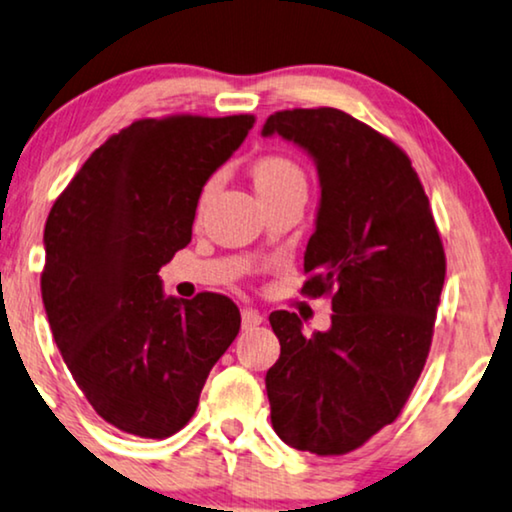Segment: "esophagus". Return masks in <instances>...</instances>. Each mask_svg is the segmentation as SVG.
I'll list each match as a JSON object with an SVG mask.
<instances>
[{
    "mask_svg": "<svg viewBox=\"0 0 512 512\" xmlns=\"http://www.w3.org/2000/svg\"><path fill=\"white\" fill-rule=\"evenodd\" d=\"M262 323V313L250 309V306H243L241 309V325L243 330H252V327H257Z\"/></svg>",
    "mask_w": 512,
    "mask_h": 512,
    "instance_id": "1",
    "label": "esophagus"
}]
</instances>
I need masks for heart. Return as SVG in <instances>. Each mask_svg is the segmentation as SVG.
Masks as SVG:
<instances>
[{"instance_id": "1", "label": "heart", "mask_w": 512, "mask_h": 512, "mask_svg": "<svg viewBox=\"0 0 512 512\" xmlns=\"http://www.w3.org/2000/svg\"><path fill=\"white\" fill-rule=\"evenodd\" d=\"M252 185H255V192L260 199H269V196H278L283 192H290V189H304L306 177L302 168L297 166L295 161L285 159V156H262L252 163L250 168ZM215 192V180H210L206 187H203L201 194V208L210 201V196Z\"/></svg>"}]
</instances>
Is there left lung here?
<instances>
[{"label":"left lung","instance_id":"8db88e82","mask_svg":"<svg viewBox=\"0 0 512 512\" xmlns=\"http://www.w3.org/2000/svg\"><path fill=\"white\" fill-rule=\"evenodd\" d=\"M274 135L316 163L304 290H332V323L304 335L297 313L269 316L271 426L302 452L346 454L398 419L424 370L445 250L410 159L384 135L335 107L271 114L262 138Z\"/></svg>","mask_w":512,"mask_h":512}]
</instances>
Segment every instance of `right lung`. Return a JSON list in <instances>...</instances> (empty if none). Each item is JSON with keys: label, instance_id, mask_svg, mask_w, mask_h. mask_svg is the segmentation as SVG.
Returning <instances> with one entry per match:
<instances>
[{"label": "right lung", "instance_id": "add662e5", "mask_svg": "<svg viewBox=\"0 0 512 512\" xmlns=\"http://www.w3.org/2000/svg\"><path fill=\"white\" fill-rule=\"evenodd\" d=\"M255 124L142 119L95 149L53 203L42 299L67 370L107 424L168 438L241 327L229 297H168L159 271L192 241L201 192Z\"/></svg>", "mask_w": 512, "mask_h": 512}]
</instances>
